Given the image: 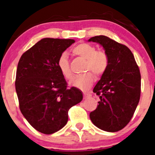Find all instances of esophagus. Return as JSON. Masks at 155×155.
Instances as JSON below:
<instances>
[{"mask_svg":"<svg viewBox=\"0 0 155 155\" xmlns=\"http://www.w3.org/2000/svg\"><path fill=\"white\" fill-rule=\"evenodd\" d=\"M91 96V95L89 93H84V99H86V98L90 97Z\"/></svg>","mask_w":155,"mask_h":155,"instance_id":"34e87169","label":"esophagus"}]
</instances>
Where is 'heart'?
<instances>
[{"label":"heart","instance_id":"1","mask_svg":"<svg viewBox=\"0 0 155 155\" xmlns=\"http://www.w3.org/2000/svg\"><path fill=\"white\" fill-rule=\"evenodd\" d=\"M73 54L76 56L86 60L85 71H92L96 76L102 75L107 70L109 58L107 53L104 51L97 50L95 46L89 43H82L75 46L72 50ZM58 68L62 76L67 79L73 78V73L70 70V61L66 52L60 54L57 62ZM94 81V76L91 72H87L85 74L75 77L70 85L78 89L86 91L91 87Z\"/></svg>","mask_w":155,"mask_h":155}]
</instances>
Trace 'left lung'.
Wrapping results in <instances>:
<instances>
[{"mask_svg":"<svg viewBox=\"0 0 155 155\" xmlns=\"http://www.w3.org/2000/svg\"><path fill=\"white\" fill-rule=\"evenodd\" d=\"M88 41L101 45L109 58L107 70L94 87L100 101L90 113V118L100 129L117 132L129 123L140 101V69L133 53L124 45L104 35L93 37Z\"/></svg>","mask_w":155,"mask_h":155,"instance_id":"1","label":"left lung"}]
</instances>
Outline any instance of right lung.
<instances>
[{
	"instance_id": "1",
	"label": "right lung",
	"mask_w": 155,
	"mask_h": 155,
	"mask_svg": "<svg viewBox=\"0 0 155 155\" xmlns=\"http://www.w3.org/2000/svg\"><path fill=\"white\" fill-rule=\"evenodd\" d=\"M74 43L71 39L43 38L18 61L15 84L20 110L42 134H54L63 128L69 109L83 97L79 89L68 88L57 65L60 54Z\"/></svg>"
}]
</instances>
